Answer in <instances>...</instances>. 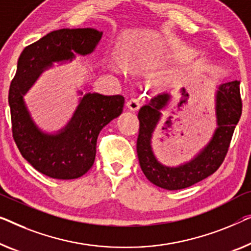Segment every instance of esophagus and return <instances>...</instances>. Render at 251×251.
<instances>
[{
  "label": "esophagus",
  "instance_id": "34e87169",
  "mask_svg": "<svg viewBox=\"0 0 251 251\" xmlns=\"http://www.w3.org/2000/svg\"><path fill=\"white\" fill-rule=\"evenodd\" d=\"M126 106H128V108L130 111H137L138 108L140 107V99L139 97H131L128 101H126Z\"/></svg>",
  "mask_w": 251,
  "mask_h": 251
}]
</instances>
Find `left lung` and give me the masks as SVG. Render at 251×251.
I'll return each mask as SVG.
<instances>
[{"label":"left lung","instance_id":"1","mask_svg":"<svg viewBox=\"0 0 251 251\" xmlns=\"http://www.w3.org/2000/svg\"><path fill=\"white\" fill-rule=\"evenodd\" d=\"M239 85L240 81L234 80L217 86L214 94L216 128L212 137L194 157L176 166L159 161L151 146L152 136L162 121V112L169 107L172 100L171 94H158L140 108L137 154L140 168L151 183L166 190H180L206 179L220 168L241 117Z\"/></svg>","mask_w":251,"mask_h":251}]
</instances>
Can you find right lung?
<instances>
[{
    "mask_svg": "<svg viewBox=\"0 0 251 251\" xmlns=\"http://www.w3.org/2000/svg\"><path fill=\"white\" fill-rule=\"evenodd\" d=\"M103 32L94 28L60 29L27 46L18 60L9 90L12 133L24 158L45 176L59 180L82 176L92 168L100 130L123 111L125 97L78 89V105L67 125L53 132L43 130L25 100L37 79L54 64L70 63L77 55L95 52Z\"/></svg>",
    "mask_w": 251,
    "mask_h": 251,
    "instance_id": "1",
    "label": "right lung"
}]
</instances>
